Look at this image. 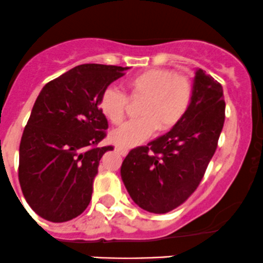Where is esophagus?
<instances>
[{
    "label": "esophagus",
    "instance_id": "34e87169",
    "mask_svg": "<svg viewBox=\"0 0 263 263\" xmlns=\"http://www.w3.org/2000/svg\"><path fill=\"white\" fill-rule=\"evenodd\" d=\"M115 151H117V152H118V153H119V154H121V155H126V154H128L129 149H128V148H125V146H121V145H117V146H115Z\"/></svg>",
    "mask_w": 263,
    "mask_h": 263
}]
</instances>
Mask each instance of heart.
Listing matches in <instances>:
<instances>
[{
  "label": "heart",
  "instance_id": "b5f03b06",
  "mask_svg": "<svg viewBox=\"0 0 263 263\" xmlns=\"http://www.w3.org/2000/svg\"><path fill=\"white\" fill-rule=\"evenodd\" d=\"M130 98H143L139 119L123 124L111 133L112 142L133 146L151 138L158 129L171 130L187 114L193 98V85L187 76L172 69H149L126 81ZM128 99L117 87H106L99 99L101 114L114 125L125 118Z\"/></svg>",
  "mask_w": 263,
  "mask_h": 263
}]
</instances>
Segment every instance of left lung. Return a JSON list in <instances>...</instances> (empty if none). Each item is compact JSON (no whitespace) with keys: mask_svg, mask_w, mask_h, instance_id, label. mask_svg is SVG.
<instances>
[{"mask_svg":"<svg viewBox=\"0 0 263 263\" xmlns=\"http://www.w3.org/2000/svg\"><path fill=\"white\" fill-rule=\"evenodd\" d=\"M224 109L221 84L197 69L184 118L148 145L132 149L121 164L124 185L140 208L168 213L192 196L217 149Z\"/></svg>","mask_w":263,"mask_h":263,"instance_id":"obj_1","label":"left lung"}]
</instances>
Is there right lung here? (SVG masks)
Listing matches in <instances>:
<instances>
[{
  "instance_id": "1",
  "label": "right lung",
  "mask_w": 263,
  "mask_h": 263,
  "mask_svg": "<svg viewBox=\"0 0 263 263\" xmlns=\"http://www.w3.org/2000/svg\"><path fill=\"white\" fill-rule=\"evenodd\" d=\"M128 67L84 64L47 83L33 104L20 143L18 180L39 216L61 223L89 205L108 120L99 99Z\"/></svg>"
}]
</instances>
